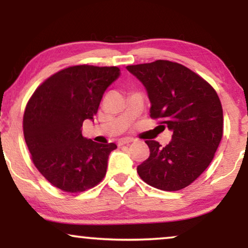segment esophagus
I'll use <instances>...</instances> for the list:
<instances>
[{
  "label": "esophagus",
  "instance_id": "obj_1",
  "mask_svg": "<svg viewBox=\"0 0 248 248\" xmlns=\"http://www.w3.org/2000/svg\"><path fill=\"white\" fill-rule=\"evenodd\" d=\"M133 141L131 138H124V139H121V140H118V145H125V144H130L131 142Z\"/></svg>",
  "mask_w": 248,
  "mask_h": 248
}]
</instances>
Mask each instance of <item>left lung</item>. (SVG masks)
Masks as SVG:
<instances>
[{
	"label": "left lung",
	"mask_w": 248,
	"mask_h": 248,
	"mask_svg": "<svg viewBox=\"0 0 248 248\" xmlns=\"http://www.w3.org/2000/svg\"><path fill=\"white\" fill-rule=\"evenodd\" d=\"M143 84L150 100V116L162 118L172 132L162 148L145 141L150 149L138 174L162 191H179L195 181L212 161L222 138V107L215 89L182 64L159 60L126 66Z\"/></svg>",
	"instance_id": "8db88e82"
}]
</instances>
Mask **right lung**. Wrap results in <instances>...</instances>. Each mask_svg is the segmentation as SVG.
<instances>
[{
  "label": "right lung",
  "instance_id": "1",
  "mask_svg": "<svg viewBox=\"0 0 248 248\" xmlns=\"http://www.w3.org/2000/svg\"><path fill=\"white\" fill-rule=\"evenodd\" d=\"M120 76L116 66H70L40 84L27 104L26 143L36 168L55 187L83 192L104 178L117 145L83 138L82 124L93 121L105 91Z\"/></svg>",
  "mask_w": 248,
  "mask_h": 248
}]
</instances>
